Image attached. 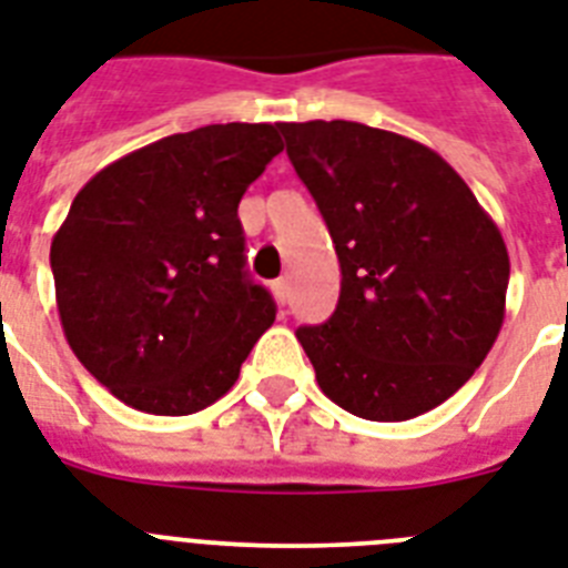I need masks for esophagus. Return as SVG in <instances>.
<instances>
[{
	"instance_id": "esophagus-1",
	"label": "esophagus",
	"mask_w": 568,
	"mask_h": 568,
	"mask_svg": "<svg viewBox=\"0 0 568 568\" xmlns=\"http://www.w3.org/2000/svg\"><path fill=\"white\" fill-rule=\"evenodd\" d=\"M271 292H274L276 303H280V306H285V300H288V280H276V283L271 285Z\"/></svg>"
}]
</instances>
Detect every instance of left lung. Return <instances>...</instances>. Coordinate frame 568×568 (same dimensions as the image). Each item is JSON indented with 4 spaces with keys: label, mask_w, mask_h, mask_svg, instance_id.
Here are the masks:
<instances>
[{
    "label": "left lung",
    "mask_w": 568,
    "mask_h": 568,
    "mask_svg": "<svg viewBox=\"0 0 568 568\" xmlns=\"http://www.w3.org/2000/svg\"><path fill=\"white\" fill-rule=\"evenodd\" d=\"M280 131L341 265L329 321L297 329L317 385L376 423L432 412L499 338L510 260L496 221L423 142L344 119Z\"/></svg>",
    "instance_id": "obj_1"
}]
</instances>
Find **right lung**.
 I'll use <instances>...</instances> for the list:
<instances>
[{
	"label": "right lung",
	"mask_w": 568,
	"mask_h": 568,
	"mask_svg": "<svg viewBox=\"0 0 568 568\" xmlns=\"http://www.w3.org/2000/svg\"><path fill=\"white\" fill-rule=\"evenodd\" d=\"M280 151L276 124H206L124 154L75 195L49 253L60 326L124 405L201 412L274 324L244 271L239 201Z\"/></svg>",
	"instance_id": "right-lung-1"
}]
</instances>
